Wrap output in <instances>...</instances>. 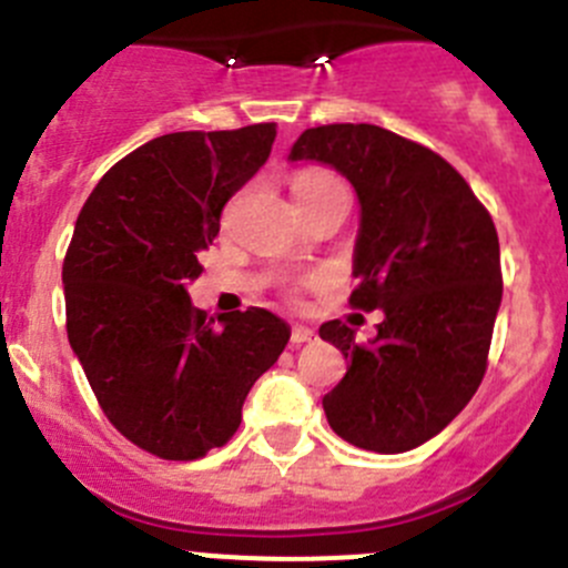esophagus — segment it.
Listing matches in <instances>:
<instances>
[{"mask_svg": "<svg viewBox=\"0 0 568 568\" xmlns=\"http://www.w3.org/2000/svg\"><path fill=\"white\" fill-rule=\"evenodd\" d=\"M314 338H316V333L311 331V327H305V325H296L294 331H291V344H294V347L314 342Z\"/></svg>", "mask_w": 568, "mask_h": 568, "instance_id": "1", "label": "esophagus"}]
</instances>
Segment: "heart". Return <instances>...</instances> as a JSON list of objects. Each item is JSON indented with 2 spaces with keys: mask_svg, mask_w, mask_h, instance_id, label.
<instances>
[{
  "mask_svg": "<svg viewBox=\"0 0 568 568\" xmlns=\"http://www.w3.org/2000/svg\"><path fill=\"white\" fill-rule=\"evenodd\" d=\"M288 184L294 199L300 201L302 212L311 210L314 204H320L322 199H327V195L336 193V190H342L338 179L333 176V173L322 171V168H300V171L291 173Z\"/></svg>",
  "mask_w": 568,
  "mask_h": 568,
  "instance_id": "obj_1",
  "label": "heart"
}]
</instances>
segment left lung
Returning <instances> with one entry per match:
<instances>
[{
  "instance_id": "obj_1",
  "label": "left lung",
  "mask_w": 568,
  "mask_h": 568,
  "mask_svg": "<svg viewBox=\"0 0 568 568\" xmlns=\"http://www.w3.org/2000/svg\"><path fill=\"white\" fill-rule=\"evenodd\" d=\"M291 159L333 164L356 187L362 230L349 305L384 311L367 344L342 320L320 327L349 362L322 397L327 423L367 452H409L443 432L485 378L501 305L490 212L454 164L381 125L308 129Z\"/></svg>"
}]
</instances>
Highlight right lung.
Here are the masks:
<instances>
[{"mask_svg": "<svg viewBox=\"0 0 568 568\" xmlns=\"http://www.w3.org/2000/svg\"><path fill=\"white\" fill-rule=\"evenodd\" d=\"M274 123L176 131L105 173L63 257L67 336L111 426L159 459L204 457L241 426L254 381L288 344L263 308L206 316L187 283L226 201L260 171Z\"/></svg>", "mask_w": 568, "mask_h": 568, "instance_id": "obj_1", "label": "right lung"}]
</instances>
